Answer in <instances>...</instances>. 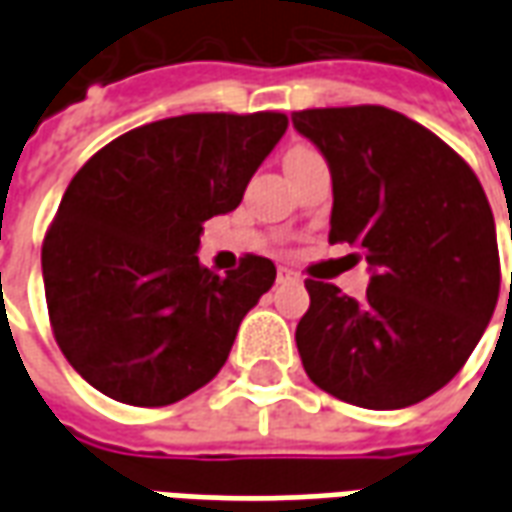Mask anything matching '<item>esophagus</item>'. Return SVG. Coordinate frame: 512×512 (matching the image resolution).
I'll list each match as a JSON object with an SVG mask.
<instances>
[{"instance_id": "obj_1", "label": "esophagus", "mask_w": 512, "mask_h": 512, "mask_svg": "<svg viewBox=\"0 0 512 512\" xmlns=\"http://www.w3.org/2000/svg\"><path fill=\"white\" fill-rule=\"evenodd\" d=\"M277 279L279 282H299V274H296V271H290L288 266H279Z\"/></svg>"}]
</instances>
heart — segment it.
Instances as JSON below:
<instances>
[{"mask_svg":"<svg viewBox=\"0 0 512 512\" xmlns=\"http://www.w3.org/2000/svg\"><path fill=\"white\" fill-rule=\"evenodd\" d=\"M310 156H318V153H312L310 147H293L288 153V161H296V158H310Z\"/></svg>","mask_w":512,"mask_h":512,"instance_id":"1","label":"heart"}]
</instances>
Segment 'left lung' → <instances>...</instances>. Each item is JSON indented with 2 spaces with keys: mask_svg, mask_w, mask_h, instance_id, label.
Instances as JSON below:
<instances>
[{
  "mask_svg": "<svg viewBox=\"0 0 512 512\" xmlns=\"http://www.w3.org/2000/svg\"><path fill=\"white\" fill-rule=\"evenodd\" d=\"M293 128L332 172L329 241L356 246L370 271L362 301L304 282L301 365L345 403L414 406L455 378L494 315L499 249L483 186L439 136L384 106L304 109Z\"/></svg>",
  "mask_w": 512,
  "mask_h": 512,
  "instance_id": "8db88e82",
  "label": "left lung"
}]
</instances>
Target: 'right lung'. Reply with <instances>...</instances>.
Segmentation results:
<instances>
[{"mask_svg":"<svg viewBox=\"0 0 512 512\" xmlns=\"http://www.w3.org/2000/svg\"><path fill=\"white\" fill-rule=\"evenodd\" d=\"M288 117L180 115L98 150L43 241V285L73 370L128 406H169L211 381L277 268L200 266L202 222L235 211Z\"/></svg>","mask_w":512,"mask_h":512,"instance_id":"1","label":"right lung"}]
</instances>
